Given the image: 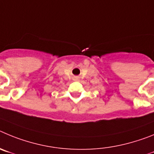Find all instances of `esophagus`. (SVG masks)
Returning a JSON list of instances; mask_svg holds the SVG:
<instances>
[{
	"instance_id": "esophagus-1",
	"label": "esophagus",
	"mask_w": 154,
	"mask_h": 154,
	"mask_svg": "<svg viewBox=\"0 0 154 154\" xmlns=\"http://www.w3.org/2000/svg\"><path fill=\"white\" fill-rule=\"evenodd\" d=\"M79 80V77L78 76H74V80H76V81H77V80Z\"/></svg>"
}]
</instances>
